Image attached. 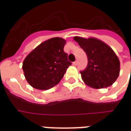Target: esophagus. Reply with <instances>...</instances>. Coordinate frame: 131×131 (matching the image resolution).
<instances>
[{"mask_svg":"<svg viewBox=\"0 0 131 131\" xmlns=\"http://www.w3.org/2000/svg\"><path fill=\"white\" fill-rule=\"evenodd\" d=\"M73 64H74V66H77V64H78V61H75V62H73Z\"/></svg>","mask_w":131,"mask_h":131,"instance_id":"34e87169","label":"esophagus"}]
</instances>
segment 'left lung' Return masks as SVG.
<instances>
[{"label": "left lung", "instance_id": "1", "mask_svg": "<svg viewBox=\"0 0 131 131\" xmlns=\"http://www.w3.org/2000/svg\"><path fill=\"white\" fill-rule=\"evenodd\" d=\"M74 39L88 57L86 68L80 71L85 84L97 89L112 85L120 71V62L112 49L104 42L94 38L75 36Z\"/></svg>", "mask_w": 131, "mask_h": 131}]
</instances>
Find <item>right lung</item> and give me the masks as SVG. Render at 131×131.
<instances>
[{"label":"right lung","mask_w":131,"mask_h":131,"mask_svg":"<svg viewBox=\"0 0 131 131\" xmlns=\"http://www.w3.org/2000/svg\"><path fill=\"white\" fill-rule=\"evenodd\" d=\"M66 40L52 38L44 41L28 54L22 69L26 79L33 88L48 90L59 83L71 65L64 51Z\"/></svg>","instance_id":"add662e5"}]
</instances>
